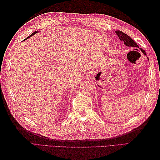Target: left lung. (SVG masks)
I'll return each instance as SVG.
<instances>
[{
  "label": "left lung",
  "mask_w": 160,
  "mask_h": 160,
  "mask_svg": "<svg viewBox=\"0 0 160 160\" xmlns=\"http://www.w3.org/2000/svg\"><path fill=\"white\" fill-rule=\"evenodd\" d=\"M115 33H116V34L118 35V38H120L122 41H123L124 45L127 47H139L138 45H137V43L135 42L133 40H132L130 36H128L127 34H126L124 32H122L121 31H115ZM142 53H143L144 55H147V53H145L144 51L142 50Z\"/></svg>",
  "instance_id": "8db88e82"
}]
</instances>
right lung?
<instances>
[{
	"label": "right lung",
	"instance_id": "obj_1",
	"mask_svg": "<svg viewBox=\"0 0 160 160\" xmlns=\"http://www.w3.org/2000/svg\"><path fill=\"white\" fill-rule=\"evenodd\" d=\"M38 31H36V32H33V33H32V34H31V35H30V36H29L28 37V38H25V40H26V39H28V38H30V37H31V36H32L33 35H34V34H36V33H38Z\"/></svg>",
	"mask_w": 160,
	"mask_h": 160
}]
</instances>
